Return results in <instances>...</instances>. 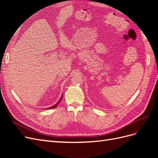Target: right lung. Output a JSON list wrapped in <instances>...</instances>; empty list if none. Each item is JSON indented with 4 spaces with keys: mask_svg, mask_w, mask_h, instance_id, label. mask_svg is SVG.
<instances>
[{
    "mask_svg": "<svg viewBox=\"0 0 158 158\" xmlns=\"http://www.w3.org/2000/svg\"><path fill=\"white\" fill-rule=\"evenodd\" d=\"M63 94H62V95H61V98H60V99L59 100V102H57L55 106H52V107H49V108H47L46 109H52V108H55V107H57V106H58V104L60 103V102L61 101V99H62V98H63Z\"/></svg>",
    "mask_w": 158,
    "mask_h": 158,
    "instance_id": "1",
    "label": "right lung"
}]
</instances>
